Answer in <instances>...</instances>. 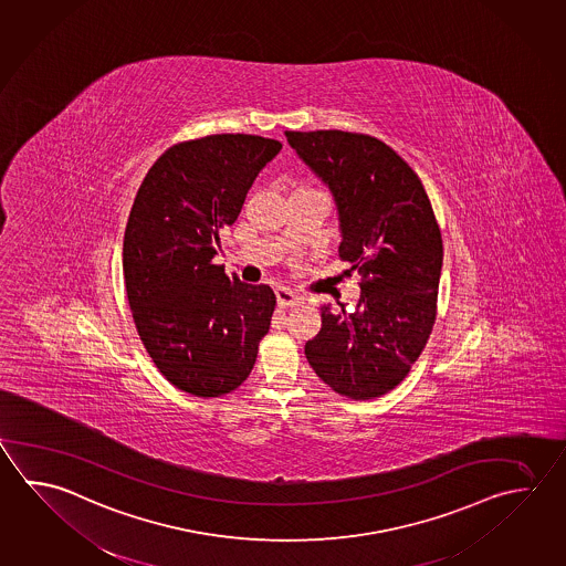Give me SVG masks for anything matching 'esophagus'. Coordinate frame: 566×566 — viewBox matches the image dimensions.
Here are the masks:
<instances>
[{
    "label": "esophagus",
    "instance_id": "34e87169",
    "mask_svg": "<svg viewBox=\"0 0 566 566\" xmlns=\"http://www.w3.org/2000/svg\"><path fill=\"white\" fill-rule=\"evenodd\" d=\"M276 302L280 308H292V306H298L300 296L290 289H277Z\"/></svg>",
    "mask_w": 566,
    "mask_h": 566
}]
</instances>
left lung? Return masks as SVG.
I'll return each instance as SVG.
<instances>
[{"label":"left lung","instance_id":"8db88e82","mask_svg":"<svg viewBox=\"0 0 566 566\" xmlns=\"http://www.w3.org/2000/svg\"><path fill=\"white\" fill-rule=\"evenodd\" d=\"M286 138L331 190L338 254L360 274L354 312L321 306V332L304 353L334 392L370 400L405 380L437 321V218L420 178L385 142L340 129L286 132Z\"/></svg>","mask_w":566,"mask_h":566}]
</instances>
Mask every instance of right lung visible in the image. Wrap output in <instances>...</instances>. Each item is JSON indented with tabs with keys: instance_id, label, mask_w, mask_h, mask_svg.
Here are the masks:
<instances>
[{
	"instance_id": "obj_1",
	"label": "right lung",
	"mask_w": 566,
	"mask_h": 566,
	"mask_svg": "<svg viewBox=\"0 0 566 566\" xmlns=\"http://www.w3.org/2000/svg\"><path fill=\"white\" fill-rule=\"evenodd\" d=\"M277 139L216 134L166 149L139 186L124 234V277L139 338L171 385L202 398L244 382L276 296L226 276L212 258Z\"/></svg>"
}]
</instances>
